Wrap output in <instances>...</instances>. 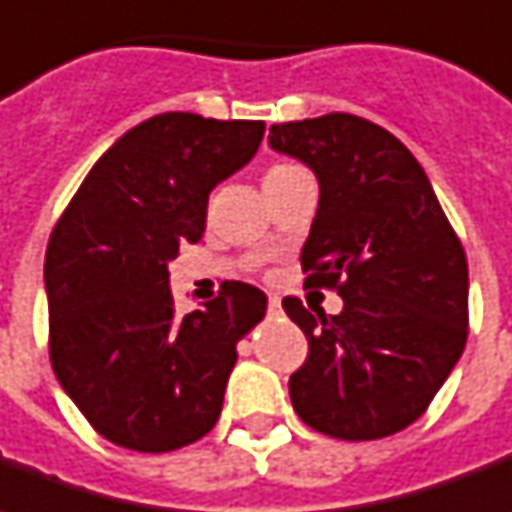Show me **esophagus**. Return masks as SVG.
I'll use <instances>...</instances> for the list:
<instances>
[{
	"instance_id": "obj_1",
	"label": "esophagus",
	"mask_w": 512,
	"mask_h": 512,
	"mask_svg": "<svg viewBox=\"0 0 512 512\" xmlns=\"http://www.w3.org/2000/svg\"><path fill=\"white\" fill-rule=\"evenodd\" d=\"M283 314V302H280V297H271L269 300V316H280Z\"/></svg>"
}]
</instances>
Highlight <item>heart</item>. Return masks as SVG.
<instances>
[{"label": "heart", "mask_w": 512, "mask_h": 512, "mask_svg": "<svg viewBox=\"0 0 512 512\" xmlns=\"http://www.w3.org/2000/svg\"><path fill=\"white\" fill-rule=\"evenodd\" d=\"M283 168H291V165H277V168H271L269 173H274V170H283ZM269 173H266V176H269Z\"/></svg>", "instance_id": "b5f03b06"}]
</instances>
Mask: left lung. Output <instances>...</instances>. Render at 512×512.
I'll list each match as a JSON object with an SVG mask.
<instances>
[{"instance_id": "left-lung-1", "label": "left lung", "mask_w": 512, "mask_h": 512, "mask_svg": "<svg viewBox=\"0 0 512 512\" xmlns=\"http://www.w3.org/2000/svg\"><path fill=\"white\" fill-rule=\"evenodd\" d=\"M277 154L319 182L305 285L336 288L342 314L283 308L308 339L288 381L311 429L378 440L412 426L460 361L468 339V260L426 170L387 128L325 114L269 128Z\"/></svg>"}]
</instances>
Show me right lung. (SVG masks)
Segmentation results:
<instances>
[{"instance_id": "add662e5", "label": "right lung", "mask_w": 512, "mask_h": 512, "mask_svg": "<svg viewBox=\"0 0 512 512\" xmlns=\"http://www.w3.org/2000/svg\"><path fill=\"white\" fill-rule=\"evenodd\" d=\"M263 131V120L156 114L97 159L52 229V370L117 446L176 451L221 415L238 342L269 300L232 280L201 311L179 316L168 263L179 243L201 241L212 187L257 154Z\"/></svg>"}]
</instances>
